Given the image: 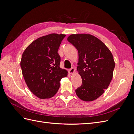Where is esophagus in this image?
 Segmentation results:
<instances>
[{
	"label": "esophagus",
	"mask_w": 134,
	"mask_h": 134,
	"mask_svg": "<svg viewBox=\"0 0 134 134\" xmlns=\"http://www.w3.org/2000/svg\"><path fill=\"white\" fill-rule=\"evenodd\" d=\"M69 72L70 74H73L75 72V69L74 68H71L69 70Z\"/></svg>",
	"instance_id": "obj_1"
}]
</instances>
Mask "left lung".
<instances>
[{
  "label": "left lung",
  "mask_w": 134,
  "mask_h": 134,
  "mask_svg": "<svg viewBox=\"0 0 134 134\" xmlns=\"http://www.w3.org/2000/svg\"><path fill=\"white\" fill-rule=\"evenodd\" d=\"M67 40L78 51L76 69L82 84L75 90L76 94L86 102L94 100L111 82L115 66L113 55L106 44L90 34H72Z\"/></svg>",
  "instance_id": "8db88e82"
}]
</instances>
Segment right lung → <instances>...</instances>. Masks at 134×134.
<instances>
[{
    "label": "right lung",
    "instance_id": "add662e5",
    "mask_svg": "<svg viewBox=\"0 0 134 134\" xmlns=\"http://www.w3.org/2000/svg\"><path fill=\"white\" fill-rule=\"evenodd\" d=\"M66 35L51 34L35 40L24 51L21 67L24 79L29 90L40 99L55 96L60 80L68 76V71L60 68L58 53Z\"/></svg>",
    "mask_w": 134,
    "mask_h": 134
}]
</instances>
